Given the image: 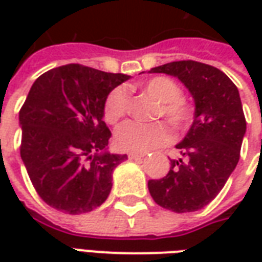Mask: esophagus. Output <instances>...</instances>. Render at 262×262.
Listing matches in <instances>:
<instances>
[{"label":"esophagus","mask_w":262,"mask_h":262,"mask_svg":"<svg viewBox=\"0 0 262 262\" xmlns=\"http://www.w3.org/2000/svg\"><path fill=\"white\" fill-rule=\"evenodd\" d=\"M146 154L144 153H127V157L130 160H136V159H143Z\"/></svg>","instance_id":"1"}]
</instances>
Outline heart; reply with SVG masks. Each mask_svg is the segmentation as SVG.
Returning <instances> with one entry per match:
<instances>
[{"label":"heart","mask_w":262,"mask_h":262,"mask_svg":"<svg viewBox=\"0 0 262 262\" xmlns=\"http://www.w3.org/2000/svg\"><path fill=\"white\" fill-rule=\"evenodd\" d=\"M142 90L159 103L157 116H164L176 130L185 129L192 120V105L182 95L180 85L168 77H154L142 84ZM129 97L123 88H116L105 101L103 116L105 120L115 125L127 112ZM171 133L168 126L163 122L153 125H142L127 122L116 130L115 143L120 150L132 153H146L164 146L170 142Z\"/></svg>","instance_id":"1"}]
</instances>
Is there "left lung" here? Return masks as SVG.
<instances>
[{
	"instance_id": "8db88e82",
	"label": "left lung",
	"mask_w": 262,
	"mask_h": 262,
	"mask_svg": "<svg viewBox=\"0 0 262 262\" xmlns=\"http://www.w3.org/2000/svg\"><path fill=\"white\" fill-rule=\"evenodd\" d=\"M148 73L177 77L195 102L192 125L176 146L182 159L171 160L164 178L150 180L148 191L161 208L195 212L213 201L238 163L246 135L240 94L223 71L193 60L167 63Z\"/></svg>"
}]
</instances>
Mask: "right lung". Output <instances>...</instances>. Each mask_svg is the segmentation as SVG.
<instances>
[{"instance_id":"obj_1","label":"right lung","mask_w":262,"mask_h":262,"mask_svg":"<svg viewBox=\"0 0 262 262\" xmlns=\"http://www.w3.org/2000/svg\"><path fill=\"white\" fill-rule=\"evenodd\" d=\"M129 78L67 64L33 82L19 111L20 157L49 206L80 214L106 201L114 170L127 156L108 151L103 108L109 92Z\"/></svg>"}]
</instances>
